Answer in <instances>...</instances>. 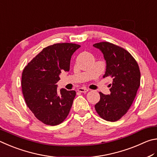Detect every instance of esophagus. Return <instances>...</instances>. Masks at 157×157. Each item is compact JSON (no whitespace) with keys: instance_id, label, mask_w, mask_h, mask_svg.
Returning <instances> with one entry per match:
<instances>
[{"instance_id":"34e87169","label":"esophagus","mask_w":157,"mask_h":157,"mask_svg":"<svg viewBox=\"0 0 157 157\" xmlns=\"http://www.w3.org/2000/svg\"><path fill=\"white\" fill-rule=\"evenodd\" d=\"M78 91L79 92H82V93H86L87 92H88V89L85 88V87H81V88L78 89Z\"/></svg>"}]
</instances>
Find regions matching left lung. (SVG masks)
Listing matches in <instances>:
<instances>
[{
	"label": "left lung",
	"instance_id": "obj_1",
	"mask_svg": "<svg viewBox=\"0 0 157 157\" xmlns=\"http://www.w3.org/2000/svg\"><path fill=\"white\" fill-rule=\"evenodd\" d=\"M102 52L106 61L103 77H110V94L99 92L100 101L94 108L98 114L108 121H117L128 111L140 86L141 73L138 63L125 50L108 42L93 45Z\"/></svg>",
	"mask_w": 157,
	"mask_h": 157
}]
</instances>
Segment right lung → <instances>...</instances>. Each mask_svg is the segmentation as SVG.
<instances>
[{
    "instance_id": "1",
    "label": "right lung",
    "mask_w": 157,
    "mask_h": 157,
    "mask_svg": "<svg viewBox=\"0 0 157 157\" xmlns=\"http://www.w3.org/2000/svg\"><path fill=\"white\" fill-rule=\"evenodd\" d=\"M81 45L56 43L43 49L23 70L22 91L27 105L41 122L61 123L69 114L76 96L74 90H57L61 71H70L72 54Z\"/></svg>"
}]
</instances>
